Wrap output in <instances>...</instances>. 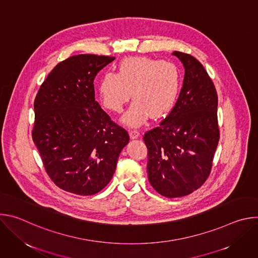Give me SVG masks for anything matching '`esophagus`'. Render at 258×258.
Returning <instances> with one entry per match:
<instances>
[{
	"mask_svg": "<svg viewBox=\"0 0 258 258\" xmlns=\"http://www.w3.org/2000/svg\"><path fill=\"white\" fill-rule=\"evenodd\" d=\"M130 137H131V139H138L139 137H140V132L139 131H137V130H132L131 132H130Z\"/></svg>",
	"mask_w": 258,
	"mask_h": 258,
	"instance_id": "esophagus-1",
	"label": "esophagus"
}]
</instances>
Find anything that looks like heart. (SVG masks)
I'll use <instances>...</instances> for the list:
<instances>
[{
    "label": "heart",
    "mask_w": 258,
    "mask_h": 258,
    "mask_svg": "<svg viewBox=\"0 0 258 258\" xmlns=\"http://www.w3.org/2000/svg\"><path fill=\"white\" fill-rule=\"evenodd\" d=\"M180 86V70L171 61L148 57H130L120 62L117 73L101 76L97 93L102 106L111 112H120L134 99L122 122L137 127L152 118L163 116L173 105Z\"/></svg>",
    "instance_id": "b5f03b06"
}]
</instances>
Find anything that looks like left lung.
Wrapping results in <instances>:
<instances>
[{
    "instance_id": "8db88e82",
    "label": "left lung",
    "mask_w": 258,
    "mask_h": 258,
    "mask_svg": "<svg viewBox=\"0 0 258 258\" xmlns=\"http://www.w3.org/2000/svg\"><path fill=\"white\" fill-rule=\"evenodd\" d=\"M172 55L185 67L182 88L169 114L144 136L148 179L167 198L189 195L203 185L219 141L217 94L208 73L193 56Z\"/></svg>"
}]
</instances>
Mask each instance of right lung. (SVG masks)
Instances as JSON below:
<instances>
[{
  "mask_svg": "<svg viewBox=\"0 0 258 258\" xmlns=\"http://www.w3.org/2000/svg\"><path fill=\"white\" fill-rule=\"evenodd\" d=\"M115 57L82 54L57 64L33 103L32 140L55 185L94 195L111 180L130 141L95 101L97 73Z\"/></svg>",
  "mask_w": 258,
  "mask_h": 258,
  "instance_id": "1",
  "label": "right lung"
}]
</instances>
